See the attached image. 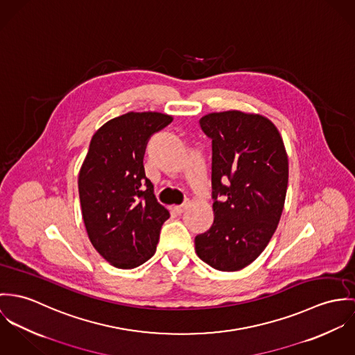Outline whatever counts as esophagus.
Wrapping results in <instances>:
<instances>
[{
	"instance_id": "34e87169",
	"label": "esophagus",
	"mask_w": 355,
	"mask_h": 355,
	"mask_svg": "<svg viewBox=\"0 0 355 355\" xmlns=\"http://www.w3.org/2000/svg\"><path fill=\"white\" fill-rule=\"evenodd\" d=\"M187 204H182V205H175V207H173V211L177 214V215H181L185 209H187Z\"/></svg>"
}]
</instances>
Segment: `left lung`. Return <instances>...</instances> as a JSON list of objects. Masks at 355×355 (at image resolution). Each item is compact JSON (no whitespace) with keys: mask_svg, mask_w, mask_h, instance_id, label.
Instances as JSON below:
<instances>
[{"mask_svg":"<svg viewBox=\"0 0 355 355\" xmlns=\"http://www.w3.org/2000/svg\"><path fill=\"white\" fill-rule=\"evenodd\" d=\"M200 126L212 140L215 218L195 238L197 256L215 270L239 271L261 254L280 220L288 182L286 148L275 125L260 114L209 113Z\"/></svg>","mask_w":355,"mask_h":355,"instance_id":"obj_1","label":"left lung"}]
</instances>
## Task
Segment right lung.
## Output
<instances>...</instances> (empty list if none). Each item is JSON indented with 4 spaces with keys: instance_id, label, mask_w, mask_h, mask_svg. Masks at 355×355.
<instances>
[{
    "instance_id": "right-lung-1",
    "label": "right lung",
    "mask_w": 355,
    "mask_h": 355,
    "mask_svg": "<svg viewBox=\"0 0 355 355\" xmlns=\"http://www.w3.org/2000/svg\"><path fill=\"white\" fill-rule=\"evenodd\" d=\"M173 121L157 112H129L102 125L79 173L83 220L92 246L112 266L130 270L151 259L170 218L144 173L148 139Z\"/></svg>"
}]
</instances>
